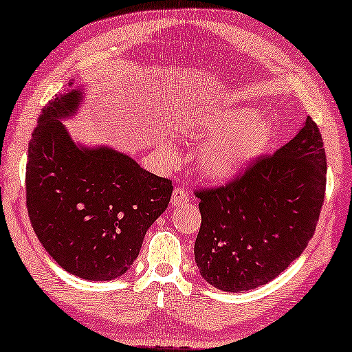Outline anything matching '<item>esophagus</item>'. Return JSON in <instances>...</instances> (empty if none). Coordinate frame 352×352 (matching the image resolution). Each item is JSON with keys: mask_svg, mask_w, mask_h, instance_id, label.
<instances>
[{"mask_svg": "<svg viewBox=\"0 0 352 352\" xmlns=\"http://www.w3.org/2000/svg\"><path fill=\"white\" fill-rule=\"evenodd\" d=\"M188 199H190V197H188V193L184 190L182 187H176L175 190H173V195H171L173 206H184V204L188 203Z\"/></svg>", "mask_w": 352, "mask_h": 352, "instance_id": "obj_1", "label": "esophagus"}]
</instances>
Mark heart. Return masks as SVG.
<instances>
[{
	"instance_id": "heart-1",
	"label": "heart",
	"mask_w": 352,
	"mask_h": 352,
	"mask_svg": "<svg viewBox=\"0 0 352 352\" xmlns=\"http://www.w3.org/2000/svg\"><path fill=\"white\" fill-rule=\"evenodd\" d=\"M274 133L270 120L259 118L256 108L248 105L201 113L186 129L188 140L203 144L197 170L209 182H226L244 173L266 153Z\"/></svg>"
}]
</instances>
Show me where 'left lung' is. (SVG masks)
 Listing matches in <instances>:
<instances>
[{
	"instance_id": "1",
	"label": "left lung",
	"mask_w": 352,
	"mask_h": 352,
	"mask_svg": "<svg viewBox=\"0 0 352 352\" xmlns=\"http://www.w3.org/2000/svg\"><path fill=\"white\" fill-rule=\"evenodd\" d=\"M326 173L320 129L308 116L291 142L239 179L198 192L195 263L201 277L225 293L255 289L278 277L316 230Z\"/></svg>"
}]
</instances>
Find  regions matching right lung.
Instances as JSON below:
<instances>
[{
  "label": "right lung",
  "instance_id": "1",
  "mask_svg": "<svg viewBox=\"0 0 352 352\" xmlns=\"http://www.w3.org/2000/svg\"><path fill=\"white\" fill-rule=\"evenodd\" d=\"M85 99L74 80L37 118L28 144L26 204L37 239L69 274L108 282L132 267L173 186L107 144L75 142L64 120Z\"/></svg>",
  "mask_w": 352,
  "mask_h": 352
}]
</instances>
